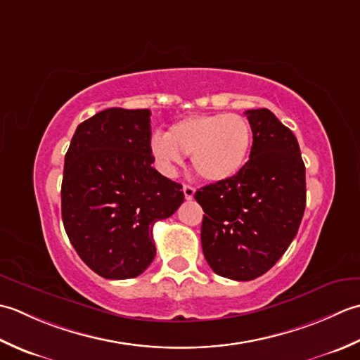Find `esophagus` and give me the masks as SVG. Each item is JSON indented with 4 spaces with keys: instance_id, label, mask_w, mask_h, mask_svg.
<instances>
[{
    "instance_id": "obj_1",
    "label": "esophagus",
    "mask_w": 360,
    "mask_h": 360,
    "mask_svg": "<svg viewBox=\"0 0 360 360\" xmlns=\"http://www.w3.org/2000/svg\"><path fill=\"white\" fill-rule=\"evenodd\" d=\"M183 193H185V199L191 200L195 194V189H194V186H191V185H183Z\"/></svg>"
}]
</instances>
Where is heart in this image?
I'll return each mask as SVG.
<instances>
[{"label": "heart", "mask_w": 360, "mask_h": 360, "mask_svg": "<svg viewBox=\"0 0 360 360\" xmlns=\"http://www.w3.org/2000/svg\"><path fill=\"white\" fill-rule=\"evenodd\" d=\"M253 131L244 116L234 113L195 115L175 122L167 136L152 138V152L166 169L191 157L194 172L207 181L238 175L252 152Z\"/></svg>", "instance_id": "heart-1"}]
</instances>
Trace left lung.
Returning a JSON list of instances; mask_svg holds the SVG:
<instances>
[{"label": "left lung", "mask_w": 360, "mask_h": 360, "mask_svg": "<svg viewBox=\"0 0 360 360\" xmlns=\"http://www.w3.org/2000/svg\"><path fill=\"white\" fill-rule=\"evenodd\" d=\"M250 160L233 179L195 193L202 250L217 275L250 281L288 250L306 207V169L292 130L267 108L247 110Z\"/></svg>", "instance_id": "left-lung-1"}]
</instances>
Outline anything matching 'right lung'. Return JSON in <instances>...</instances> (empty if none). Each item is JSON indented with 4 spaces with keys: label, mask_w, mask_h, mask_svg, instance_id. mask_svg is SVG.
I'll return each instance as SVG.
<instances>
[{
    "label": "right lung",
    "mask_w": 360,
    "mask_h": 360,
    "mask_svg": "<svg viewBox=\"0 0 360 360\" xmlns=\"http://www.w3.org/2000/svg\"><path fill=\"white\" fill-rule=\"evenodd\" d=\"M150 110L107 108L79 124L65 155L62 219L88 267L108 280L141 275L155 258L152 226L185 200L153 169Z\"/></svg>",
    "instance_id": "1"
}]
</instances>
